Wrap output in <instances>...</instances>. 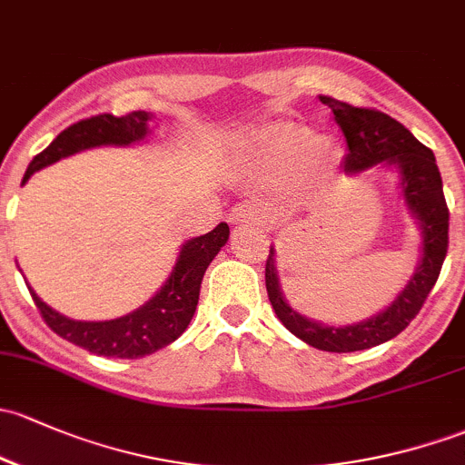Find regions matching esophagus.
<instances>
[{
  "mask_svg": "<svg viewBox=\"0 0 465 465\" xmlns=\"http://www.w3.org/2000/svg\"><path fill=\"white\" fill-rule=\"evenodd\" d=\"M229 223H253V224H265L267 213L261 207L252 203H238L236 207H232L229 212Z\"/></svg>",
  "mask_w": 465,
  "mask_h": 465,
  "instance_id": "1",
  "label": "esophagus"
}]
</instances>
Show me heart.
Returning <instances> with one entry per match:
<instances>
[{
	"mask_svg": "<svg viewBox=\"0 0 465 465\" xmlns=\"http://www.w3.org/2000/svg\"><path fill=\"white\" fill-rule=\"evenodd\" d=\"M312 153L316 163L334 164L339 151L327 140H316L314 131L298 124H276L261 138V155L273 167H292L302 155Z\"/></svg>",
	"mask_w": 465,
	"mask_h": 465,
	"instance_id": "heart-1",
	"label": "heart"
}]
</instances>
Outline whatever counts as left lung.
<instances>
[{
  "instance_id": "obj_1",
  "label": "left lung",
  "mask_w": 465,
  "mask_h": 465,
  "mask_svg": "<svg viewBox=\"0 0 465 465\" xmlns=\"http://www.w3.org/2000/svg\"><path fill=\"white\" fill-rule=\"evenodd\" d=\"M321 102L330 106L336 124L345 135V144H348V155L343 160L345 173H361L379 163L399 167L405 204L421 224V262L388 310L376 314L374 319L345 327L321 325L296 314L287 305L278 287L273 249H270L265 265V285L276 316L298 339L316 350L359 351L394 339L421 312L446 261L450 212H448L441 173H439L434 153L426 144L419 143L401 122L376 109L351 106L330 95H321Z\"/></svg>"
}]
</instances>
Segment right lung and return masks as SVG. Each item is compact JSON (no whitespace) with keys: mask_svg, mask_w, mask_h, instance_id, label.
<instances>
[{"mask_svg":"<svg viewBox=\"0 0 465 465\" xmlns=\"http://www.w3.org/2000/svg\"><path fill=\"white\" fill-rule=\"evenodd\" d=\"M151 114L146 111H131L126 115L100 114L75 122L68 129L62 131L42 153L33 158L24 173L22 184L31 178L35 171L48 164L57 163L60 158L77 153L82 149L100 144H131L138 143L149 131ZM229 238L227 223H220L213 232L204 236L192 238L184 242L180 252L178 262L171 272L169 281L163 290L151 298L146 305L131 314L115 321H71L62 316L60 312L51 310L33 290L31 296L35 301L39 314L44 322L51 327L62 339L71 341L73 345L89 350L97 356H114V359H143L146 354L167 348L173 343L193 319L195 305H198L200 285L207 272L209 262L216 258L220 247H224Z\"/></svg>","mask_w":465,"mask_h":465,"instance_id":"obj_1","label":"right lung"}]
</instances>
